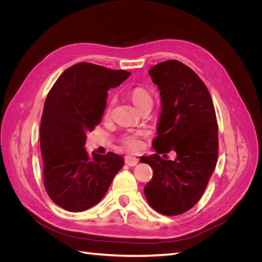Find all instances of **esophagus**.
Listing matches in <instances>:
<instances>
[{
    "mask_svg": "<svg viewBox=\"0 0 262 262\" xmlns=\"http://www.w3.org/2000/svg\"><path fill=\"white\" fill-rule=\"evenodd\" d=\"M124 162H125L126 165H129V166H136V165L139 163L138 158L132 156V155H125Z\"/></svg>",
    "mask_w": 262,
    "mask_h": 262,
    "instance_id": "esophagus-1",
    "label": "esophagus"
}]
</instances>
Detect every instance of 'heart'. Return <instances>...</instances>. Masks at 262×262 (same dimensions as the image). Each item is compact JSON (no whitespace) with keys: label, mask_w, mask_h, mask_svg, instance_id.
Returning <instances> with one entry per match:
<instances>
[{"label":"heart","mask_w":262,"mask_h":262,"mask_svg":"<svg viewBox=\"0 0 262 262\" xmlns=\"http://www.w3.org/2000/svg\"><path fill=\"white\" fill-rule=\"evenodd\" d=\"M129 96L132 100V102L134 104L137 108L140 107L141 105L146 104V102H152V97L148 94V92L144 89V87H134V89H131L129 91ZM114 98H109L107 101L106 105V109H105V115H109L110 110H112V107L114 105ZM143 132H140L138 134H130V136H126L123 138L122 142L123 144L129 147V148H136L139 145V140H138V136L139 134H142Z\"/></svg>","instance_id":"heart-1"}]
</instances>
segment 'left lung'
I'll return each mask as SVG.
<instances>
[{"label":"left lung","mask_w":262,"mask_h":262,"mask_svg":"<svg viewBox=\"0 0 262 262\" xmlns=\"http://www.w3.org/2000/svg\"><path fill=\"white\" fill-rule=\"evenodd\" d=\"M148 74L161 95V114L153 147L142 156L153 168L144 188L148 204L164 215H178L200 200L215 168L219 134L215 109L207 86L177 60L158 63ZM175 150V161L158 155Z\"/></svg>","instance_id":"obj_1"}]
</instances>
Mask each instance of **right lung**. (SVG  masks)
Returning a JSON list of instances; mask_svg holds the SVG:
<instances>
[{"label": "right lung", "instance_id": "right-lung-1", "mask_svg": "<svg viewBox=\"0 0 262 262\" xmlns=\"http://www.w3.org/2000/svg\"><path fill=\"white\" fill-rule=\"evenodd\" d=\"M131 75L123 70L81 62L67 69L46 98L40 149L47 193L59 207L82 212L97 204L124 165L109 152L89 155L86 133L101 121L110 89Z\"/></svg>", "mask_w": 262, "mask_h": 262}]
</instances>
